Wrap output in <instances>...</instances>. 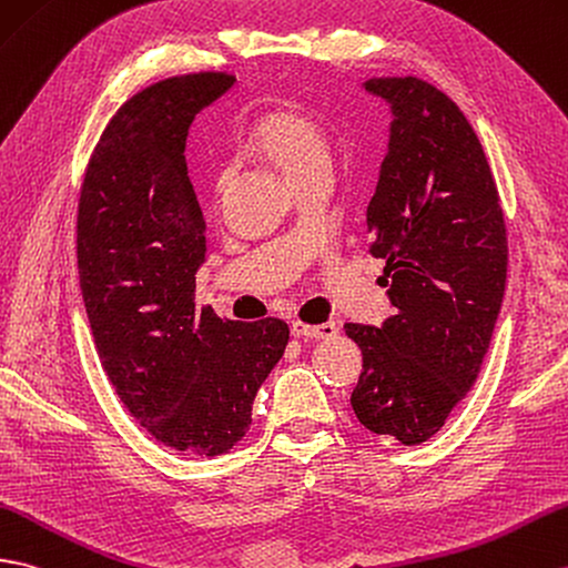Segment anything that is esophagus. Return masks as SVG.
Returning a JSON list of instances; mask_svg holds the SVG:
<instances>
[{
    "mask_svg": "<svg viewBox=\"0 0 568 568\" xmlns=\"http://www.w3.org/2000/svg\"><path fill=\"white\" fill-rule=\"evenodd\" d=\"M336 334H338V326L334 322H326V324L293 322V336L297 338H334Z\"/></svg>",
    "mask_w": 568,
    "mask_h": 568,
    "instance_id": "esophagus-1",
    "label": "esophagus"
}]
</instances>
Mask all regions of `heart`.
Listing matches in <instances>:
<instances>
[{"label":"heart","mask_w":568,"mask_h":568,"mask_svg":"<svg viewBox=\"0 0 568 568\" xmlns=\"http://www.w3.org/2000/svg\"><path fill=\"white\" fill-rule=\"evenodd\" d=\"M248 144L273 166H278L283 176L297 189L314 176L328 174V164H332V148L322 125L297 111L268 113L256 125ZM230 183L232 169L220 166L213 181L215 193L222 195Z\"/></svg>","instance_id":"heart-1"}]
</instances>
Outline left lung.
<instances>
[{"instance_id":"8db88e82","label":"left lung","mask_w":568,"mask_h":568,"mask_svg":"<svg viewBox=\"0 0 568 568\" xmlns=\"http://www.w3.org/2000/svg\"><path fill=\"white\" fill-rule=\"evenodd\" d=\"M392 109L389 144L367 205L371 254L394 314L346 324L363 373L351 394L361 424L426 443L477 379L504 302L508 240L496 181L465 113L418 77L363 84Z\"/></svg>"}]
</instances>
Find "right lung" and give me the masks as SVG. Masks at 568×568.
Listing matches in <instances>:
<instances>
[{"instance_id": "obj_1", "label": "right lung", "mask_w": 568, "mask_h": 568, "mask_svg": "<svg viewBox=\"0 0 568 568\" xmlns=\"http://www.w3.org/2000/svg\"><path fill=\"white\" fill-rule=\"evenodd\" d=\"M236 79L171 77L128 99L91 154L77 210L79 287L115 394L152 438L186 455L232 450L283 358V320L195 310L205 220L186 166L189 128Z\"/></svg>"}]
</instances>
